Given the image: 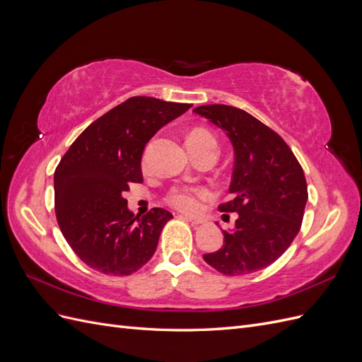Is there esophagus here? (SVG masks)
Returning <instances> with one entry per match:
<instances>
[{
  "label": "esophagus",
  "mask_w": 362,
  "mask_h": 362,
  "mask_svg": "<svg viewBox=\"0 0 362 362\" xmlns=\"http://www.w3.org/2000/svg\"><path fill=\"white\" fill-rule=\"evenodd\" d=\"M180 217L184 218V221L190 222L192 225H201V223H204V218H201V217H193V216H189V214H180Z\"/></svg>",
  "instance_id": "esophagus-1"
}]
</instances>
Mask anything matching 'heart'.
Instances as JSON below:
<instances>
[{
	"label": "heart",
	"mask_w": 362,
	"mask_h": 362,
	"mask_svg": "<svg viewBox=\"0 0 362 362\" xmlns=\"http://www.w3.org/2000/svg\"><path fill=\"white\" fill-rule=\"evenodd\" d=\"M187 146L189 149H204V148H217V141L210 131L205 128H194L190 131L187 137ZM148 154L144 157V164H146ZM208 196V192L205 189H189V187H181L175 189L169 194V202L180 208L182 211H198L199 210V201L205 199Z\"/></svg>",
	"instance_id": "1"
}]
</instances>
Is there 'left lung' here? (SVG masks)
<instances>
[{
    "label": "left lung",
    "mask_w": 362,
    "mask_h": 362,
    "mask_svg": "<svg viewBox=\"0 0 362 362\" xmlns=\"http://www.w3.org/2000/svg\"><path fill=\"white\" fill-rule=\"evenodd\" d=\"M221 128L234 148L233 199L218 206L237 213L223 246L204 259L217 272L240 276L266 269L298 235L308 187L299 161L279 134L245 110L222 104L193 110Z\"/></svg>",
    "instance_id": "obj_1"
}]
</instances>
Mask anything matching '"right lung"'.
<instances>
[{
	"instance_id": "right-lung-1",
	"label": "right lung",
	"mask_w": 362,
	"mask_h": 362,
	"mask_svg": "<svg viewBox=\"0 0 362 362\" xmlns=\"http://www.w3.org/2000/svg\"><path fill=\"white\" fill-rule=\"evenodd\" d=\"M192 104L133 96L76 137L54 172V204L62 233L78 258L105 275L127 276L154 255L172 214L129 211L124 193L141 182V156L157 131Z\"/></svg>"
}]
</instances>
